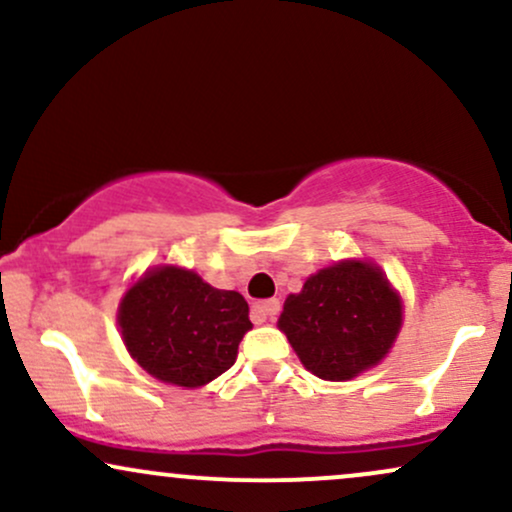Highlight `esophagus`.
I'll list each match as a JSON object with an SVG mask.
<instances>
[{"mask_svg": "<svg viewBox=\"0 0 512 512\" xmlns=\"http://www.w3.org/2000/svg\"><path fill=\"white\" fill-rule=\"evenodd\" d=\"M279 310H281V303L276 301V298H269V301L257 303L255 308H252V320H255V322L274 320V317L279 315Z\"/></svg>", "mask_w": 512, "mask_h": 512, "instance_id": "1", "label": "esophagus"}]
</instances>
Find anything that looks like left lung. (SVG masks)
Segmentation results:
<instances>
[{
	"label": "left lung",
	"instance_id": "obj_1",
	"mask_svg": "<svg viewBox=\"0 0 512 512\" xmlns=\"http://www.w3.org/2000/svg\"><path fill=\"white\" fill-rule=\"evenodd\" d=\"M402 325V303L378 267L339 262L286 298L279 330L322 380H349L380 361Z\"/></svg>",
	"mask_w": 512,
	"mask_h": 512
}]
</instances>
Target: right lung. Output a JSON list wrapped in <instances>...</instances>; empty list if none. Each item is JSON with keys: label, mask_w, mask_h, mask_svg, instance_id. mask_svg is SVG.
I'll use <instances>...</instances> for the list:
<instances>
[{"label": "right lung", "mask_w": 512, "mask_h": 512, "mask_svg": "<svg viewBox=\"0 0 512 512\" xmlns=\"http://www.w3.org/2000/svg\"><path fill=\"white\" fill-rule=\"evenodd\" d=\"M248 313L238 291L214 289L187 269L161 267L127 291L117 322L146 373L199 387L236 363L240 339L252 327Z\"/></svg>", "instance_id": "1"}]
</instances>
